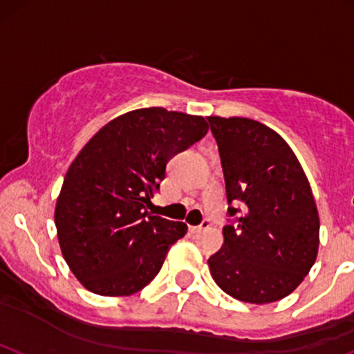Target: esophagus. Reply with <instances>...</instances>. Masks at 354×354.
<instances>
[{"instance_id":"34e87169","label":"esophagus","mask_w":354,"mask_h":354,"mask_svg":"<svg viewBox=\"0 0 354 354\" xmlns=\"http://www.w3.org/2000/svg\"><path fill=\"white\" fill-rule=\"evenodd\" d=\"M208 227H210V221H207V218H205V221H203L200 225H192V227H189V230H192L193 234H198V232H202V230H207Z\"/></svg>"}]
</instances>
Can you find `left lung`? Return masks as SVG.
<instances>
[{
    "instance_id": "8db88e82",
    "label": "left lung",
    "mask_w": 354,
    "mask_h": 354,
    "mask_svg": "<svg viewBox=\"0 0 354 354\" xmlns=\"http://www.w3.org/2000/svg\"><path fill=\"white\" fill-rule=\"evenodd\" d=\"M221 154L229 215L208 259L215 283L248 304L285 299L319 251V212L295 152L280 133L243 117H207ZM239 206V209H236Z\"/></svg>"
}]
</instances>
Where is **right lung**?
I'll list each match as a JSON object with an SVG mask.
<instances>
[{"label": "right lung", "mask_w": 354, "mask_h": 354, "mask_svg": "<svg viewBox=\"0 0 354 354\" xmlns=\"http://www.w3.org/2000/svg\"><path fill=\"white\" fill-rule=\"evenodd\" d=\"M198 115L161 106L132 110L103 125L71 162L55 203L62 256L80 283L124 297L151 283L185 222L149 214L174 154L207 133Z\"/></svg>", "instance_id": "obj_1"}]
</instances>
